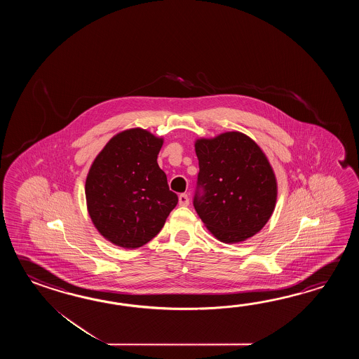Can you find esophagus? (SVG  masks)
<instances>
[{
    "mask_svg": "<svg viewBox=\"0 0 359 359\" xmlns=\"http://www.w3.org/2000/svg\"><path fill=\"white\" fill-rule=\"evenodd\" d=\"M178 204L181 206H187L190 204V198H189V195L187 194H181L180 196H178Z\"/></svg>",
    "mask_w": 359,
    "mask_h": 359,
    "instance_id": "obj_1",
    "label": "esophagus"
}]
</instances>
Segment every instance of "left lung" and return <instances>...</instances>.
Instances as JSON below:
<instances>
[{
  "instance_id": "1",
  "label": "left lung",
  "mask_w": 359,
  "mask_h": 359,
  "mask_svg": "<svg viewBox=\"0 0 359 359\" xmlns=\"http://www.w3.org/2000/svg\"><path fill=\"white\" fill-rule=\"evenodd\" d=\"M195 153L200 172L194 206L206 229L224 244L258 233L277 200L275 172L259 145L232 130L198 138Z\"/></svg>"
}]
</instances>
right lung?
Wrapping results in <instances>:
<instances>
[{
    "mask_svg": "<svg viewBox=\"0 0 359 359\" xmlns=\"http://www.w3.org/2000/svg\"><path fill=\"white\" fill-rule=\"evenodd\" d=\"M164 140L142 128L116 133L97 154L86 178V201L100 235L124 249L156 236L178 196L158 165Z\"/></svg>",
    "mask_w": 359,
    "mask_h": 359,
    "instance_id": "add662e5",
    "label": "right lung"
}]
</instances>
